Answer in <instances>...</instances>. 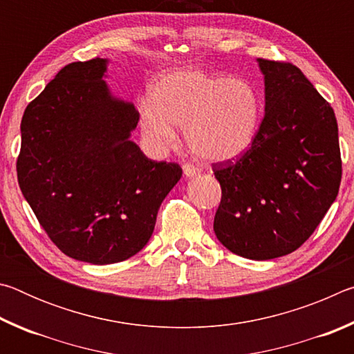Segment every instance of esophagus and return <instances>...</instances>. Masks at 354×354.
<instances>
[{"mask_svg": "<svg viewBox=\"0 0 354 354\" xmlns=\"http://www.w3.org/2000/svg\"><path fill=\"white\" fill-rule=\"evenodd\" d=\"M183 171H184V175H185V176L190 178V176L198 175V173H200V169H198V167H196V165H194V164L185 162V164L183 165Z\"/></svg>", "mask_w": 354, "mask_h": 354, "instance_id": "obj_1", "label": "esophagus"}]
</instances>
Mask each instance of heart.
<instances>
[{"label":"heart","instance_id":"b5f03b06","mask_svg":"<svg viewBox=\"0 0 354 354\" xmlns=\"http://www.w3.org/2000/svg\"><path fill=\"white\" fill-rule=\"evenodd\" d=\"M140 131L158 151L173 147L176 128L198 158L230 160L254 143L261 101L248 82L200 70L179 71L156 82L151 101L140 104Z\"/></svg>","mask_w":354,"mask_h":354}]
</instances>
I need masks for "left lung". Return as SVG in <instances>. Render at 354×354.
<instances>
[{
  "label": "left lung",
  "instance_id": "left-lung-1",
  "mask_svg": "<svg viewBox=\"0 0 354 354\" xmlns=\"http://www.w3.org/2000/svg\"><path fill=\"white\" fill-rule=\"evenodd\" d=\"M266 115L239 159L212 164L221 187L214 231L242 257L289 254L313 236L342 179L337 120L297 65L259 59Z\"/></svg>",
  "mask_w": 354,
  "mask_h": 354
}]
</instances>
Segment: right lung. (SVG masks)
<instances>
[{"label": "right lung", "mask_w": 354, "mask_h": 354, "mask_svg": "<svg viewBox=\"0 0 354 354\" xmlns=\"http://www.w3.org/2000/svg\"><path fill=\"white\" fill-rule=\"evenodd\" d=\"M106 61L71 62L26 106L17 178L51 242L68 257L122 262L145 247L160 203L183 175L129 133L139 112L112 98Z\"/></svg>", "instance_id": "1"}]
</instances>
